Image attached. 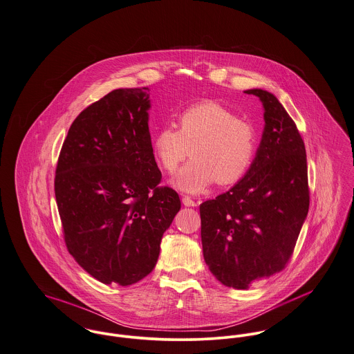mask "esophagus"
Instances as JSON below:
<instances>
[{"mask_svg": "<svg viewBox=\"0 0 354 354\" xmlns=\"http://www.w3.org/2000/svg\"><path fill=\"white\" fill-rule=\"evenodd\" d=\"M182 203H183L185 206H187V207H194V206L198 205L196 201H193L190 196H183V198H182Z\"/></svg>", "mask_w": 354, "mask_h": 354, "instance_id": "obj_1", "label": "esophagus"}]
</instances>
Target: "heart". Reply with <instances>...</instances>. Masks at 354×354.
Segmentation results:
<instances>
[{"mask_svg":"<svg viewBox=\"0 0 354 354\" xmlns=\"http://www.w3.org/2000/svg\"><path fill=\"white\" fill-rule=\"evenodd\" d=\"M258 136L247 119L237 118L225 106L206 100L183 110L178 117V130L161 127L152 137V152L158 165L172 174L189 156L172 179V185L189 194L205 192L214 180L232 185L248 171Z\"/></svg>","mask_w":354,"mask_h":354,"instance_id":"b5f03b06","label":"heart"}]
</instances>
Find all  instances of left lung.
Wrapping results in <instances>:
<instances>
[{"label": "left lung", "mask_w": 354, "mask_h": 354, "mask_svg": "<svg viewBox=\"0 0 354 354\" xmlns=\"http://www.w3.org/2000/svg\"><path fill=\"white\" fill-rule=\"evenodd\" d=\"M244 93L259 97L265 111L255 158L234 187L199 206L205 262L235 289L285 268L310 206L306 147L295 122L273 93Z\"/></svg>", "instance_id": "obj_1"}]
</instances>
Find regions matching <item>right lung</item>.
<instances>
[{
  "label": "right lung",
  "instance_id": "add662e5",
  "mask_svg": "<svg viewBox=\"0 0 354 354\" xmlns=\"http://www.w3.org/2000/svg\"><path fill=\"white\" fill-rule=\"evenodd\" d=\"M149 88H124L72 123L55 171L65 243L97 281L127 286L149 274L180 199L158 187L149 133Z\"/></svg>",
  "mask_w": 354,
  "mask_h": 354
}]
</instances>
